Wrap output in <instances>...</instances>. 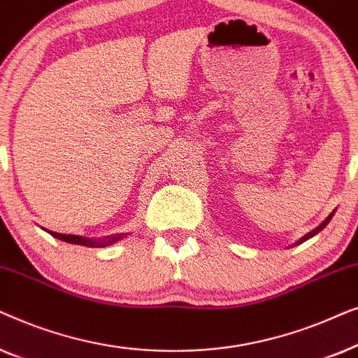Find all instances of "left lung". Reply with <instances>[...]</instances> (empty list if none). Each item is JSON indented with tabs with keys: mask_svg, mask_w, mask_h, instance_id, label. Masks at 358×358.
Returning <instances> with one entry per match:
<instances>
[{
	"mask_svg": "<svg viewBox=\"0 0 358 358\" xmlns=\"http://www.w3.org/2000/svg\"><path fill=\"white\" fill-rule=\"evenodd\" d=\"M332 215H334V212H332V213L329 215V217H327V218L324 220V222H322V223L320 224V227H317V228H315V229H313V231H310V233H308V234H306V236H303V238H301V239H300V241H298V243H305V241H306V239H310V238H313V236H315V234H316V233H320V231H321V229H324V227H326V224L331 222ZM298 243H296V244H298Z\"/></svg>",
	"mask_w": 358,
	"mask_h": 358,
	"instance_id": "8db88e82",
	"label": "left lung"
}]
</instances>
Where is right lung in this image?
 I'll return each instance as SVG.
<instances>
[{"instance_id":"obj_1","label":"right lung","mask_w":358,"mask_h":358,"mask_svg":"<svg viewBox=\"0 0 358 358\" xmlns=\"http://www.w3.org/2000/svg\"><path fill=\"white\" fill-rule=\"evenodd\" d=\"M53 238L62 239V241L71 243V244H80V246H90V248H96V246H109V244L115 243L117 239H120L124 234H115V236H109L102 241H94V239H87L83 236H75V234H62V233H55V231H48Z\"/></svg>"}]
</instances>
